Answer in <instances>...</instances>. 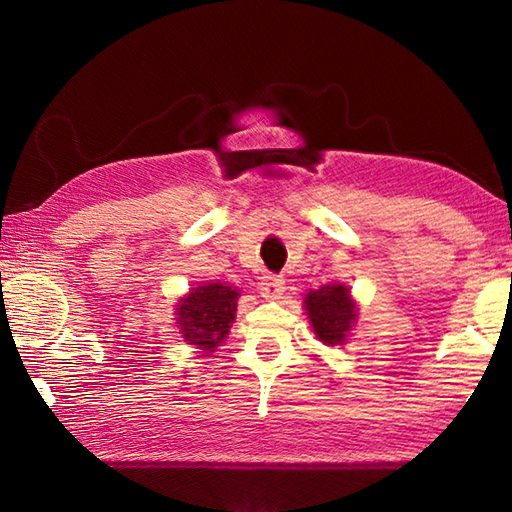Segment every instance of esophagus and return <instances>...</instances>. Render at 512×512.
<instances>
[{"label":"esophagus","mask_w":512,"mask_h":512,"mask_svg":"<svg viewBox=\"0 0 512 512\" xmlns=\"http://www.w3.org/2000/svg\"><path fill=\"white\" fill-rule=\"evenodd\" d=\"M284 290H286V281L281 275L268 273L259 279V292H262V297H266V299H279Z\"/></svg>","instance_id":"esophagus-1"}]
</instances>
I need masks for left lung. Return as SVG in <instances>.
Listing matches in <instances>:
<instances>
[{
	"mask_svg": "<svg viewBox=\"0 0 512 512\" xmlns=\"http://www.w3.org/2000/svg\"><path fill=\"white\" fill-rule=\"evenodd\" d=\"M306 310L314 332L325 345H341L356 319L350 290L328 284L306 295Z\"/></svg>",
	"mask_w": 512,
	"mask_h": 512,
	"instance_id": "8db88e82",
	"label": "left lung"
}]
</instances>
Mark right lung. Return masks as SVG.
I'll list each match as a JSON object with an SVG mask.
<instances>
[{"label":"right lung","instance_id":"add662e5","mask_svg":"<svg viewBox=\"0 0 512 512\" xmlns=\"http://www.w3.org/2000/svg\"><path fill=\"white\" fill-rule=\"evenodd\" d=\"M237 297L239 292L224 284L195 288L178 308L182 339L206 354L213 352L224 341L235 319Z\"/></svg>","mask_w":512,"mask_h":512}]
</instances>
